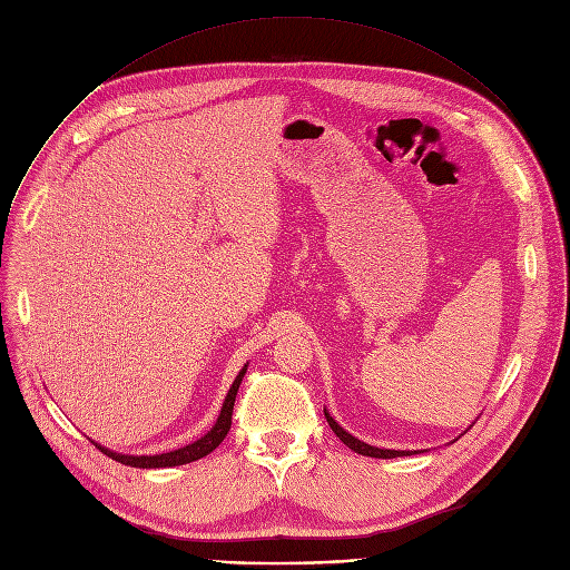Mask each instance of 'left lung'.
<instances>
[{"mask_svg": "<svg viewBox=\"0 0 570 570\" xmlns=\"http://www.w3.org/2000/svg\"><path fill=\"white\" fill-rule=\"evenodd\" d=\"M324 415H326V422H328V426L335 431V435L340 438V441L348 448V450H354V452H358V454H363V456H374V459H395V456H404V454H411V452H400V450H381V448H372V445H367V443H363V441H358V438H354L352 433H346L326 411H324Z\"/></svg>", "mask_w": 570, "mask_h": 570, "instance_id": "8db88e82", "label": "left lung"}]
</instances>
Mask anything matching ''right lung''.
<instances>
[{"mask_svg": "<svg viewBox=\"0 0 570 570\" xmlns=\"http://www.w3.org/2000/svg\"><path fill=\"white\" fill-rule=\"evenodd\" d=\"M246 374V365L244 370L239 372V376L235 379L228 397L224 402V409H222V415H218L216 424L200 438V441L187 445V448H180L175 452H166V454H155V456H125V454H116V452H109L100 445H96L102 454H107L109 459L122 463V465H132V468H173V465H185V463H191V461H198L203 456H207L212 450H216L218 445H222L224 438L228 435L230 431V424H233V406H235V397H237V390H239V383Z\"/></svg>", "mask_w": 570, "mask_h": 570, "instance_id": "add662e5", "label": "right lung"}]
</instances>
